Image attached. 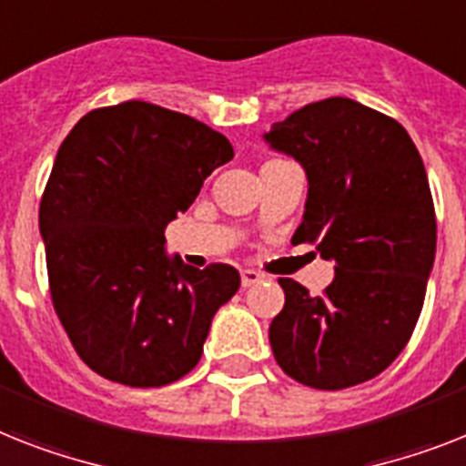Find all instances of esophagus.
<instances>
[{"instance_id":"34e87169","label":"esophagus","mask_w":466,"mask_h":466,"mask_svg":"<svg viewBox=\"0 0 466 466\" xmlns=\"http://www.w3.org/2000/svg\"><path fill=\"white\" fill-rule=\"evenodd\" d=\"M261 280V274H257L255 268H242L240 271V283L242 288H252Z\"/></svg>"}]
</instances>
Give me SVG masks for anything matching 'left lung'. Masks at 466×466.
Returning <instances> with one entry per match:
<instances>
[{"label": "left lung", "instance_id": "left-lung-1", "mask_svg": "<svg viewBox=\"0 0 466 466\" xmlns=\"http://www.w3.org/2000/svg\"><path fill=\"white\" fill-rule=\"evenodd\" d=\"M264 137L309 180L293 240L317 242L336 261L317 298L279 279L286 305L268 326L276 362L317 390L364 383L395 362L424 307L436 257L424 161L395 118L348 97L305 104Z\"/></svg>", "mask_w": 466, "mask_h": 466}]
</instances>
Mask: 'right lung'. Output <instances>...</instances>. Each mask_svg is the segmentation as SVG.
<instances>
[{"label": "right lung", "instance_id": "add662e5", "mask_svg": "<svg viewBox=\"0 0 466 466\" xmlns=\"http://www.w3.org/2000/svg\"><path fill=\"white\" fill-rule=\"evenodd\" d=\"M230 159L221 133L140 99L87 111L61 142L40 202L49 295L78 357L104 379L159 388L199 362L240 274L168 259L164 230Z\"/></svg>", "mask_w": 466, "mask_h": 466}]
</instances>
